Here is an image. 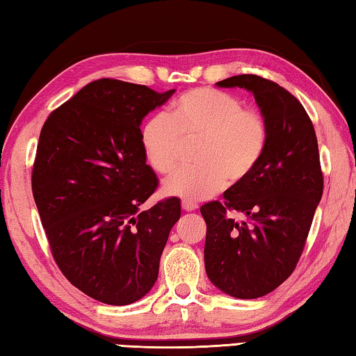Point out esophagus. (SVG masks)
Segmentation results:
<instances>
[{
  "label": "esophagus",
  "instance_id": "obj_1",
  "mask_svg": "<svg viewBox=\"0 0 356 356\" xmlns=\"http://www.w3.org/2000/svg\"><path fill=\"white\" fill-rule=\"evenodd\" d=\"M181 207H183V209L184 211H195L197 209V203H194V202H191V200H183L181 202Z\"/></svg>",
  "mask_w": 356,
  "mask_h": 356
}]
</instances>
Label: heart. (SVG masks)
Instances as JSON below:
<instances>
[{
  "mask_svg": "<svg viewBox=\"0 0 356 356\" xmlns=\"http://www.w3.org/2000/svg\"><path fill=\"white\" fill-rule=\"evenodd\" d=\"M140 142L154 172L170 173L186 143L197 142V162L165 179L164 191L186 200H204L257 170L269 143V122L233 93L197 87L178 98L170 114L158 112L143 123Z\"/></svg>",
  "mask_w": 356,
  "mask_h": 356,
  "instance_id": "obj_1",
  "label": "heart"
}]
</instances>
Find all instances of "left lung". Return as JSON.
<instances>
[{"mask_svg": "<svg viewBox=\"0 0 356 356\" xmlns=\"http://www.w3.org/2000/svg\"><path fill=\"white\" fill-rule=\"evenodd\" d=\"M220 87L253 93L269 122V143L257 170L203 204L204 267L220 291L258 298L277 289L300 259L323 191L316 131L302 103L270 79L238 74ZM241 213L244 221H238Z\"/></svg>", "mask_w": 356, "mask_h": 356, "instance_id": "obj_1", "label": "left lung"}]
</instances>
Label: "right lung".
Instances as JSON below:
<instances>
[{"label":"right lung","mask_w":356,"mask_h":356,"mask_svg":"<svg viewBox=\"0 0 356 356\" xmlns=\"http://www.w3.org/2000/svg\"><path fill=\"white\" fill-rule=\"evenodd\" d=\"M175 90L103 78L43 123L31 175L42 227L59 270L98 302L129 305L153 288L177 197L139 207L158 189L140 122Z\"/></svg>","instance_id":"1"}]
</instances>
